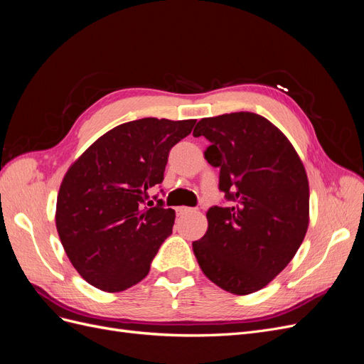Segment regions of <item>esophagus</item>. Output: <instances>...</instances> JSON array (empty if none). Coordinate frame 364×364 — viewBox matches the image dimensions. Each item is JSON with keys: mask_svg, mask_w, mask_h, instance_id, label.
Instances as JSON below:
<instances>
[{"mask_svg": "<svg viewBox=\"0 0 364 364\" xmlns=\"http://www.w3.org/2000/svg\"><path fill=\"white\" fill-rule=\"evenodd\" d=\"M176 211H178L179 215H185V214H188V213H194V209L193 208H186V206H179L178 209H176Z\"/></svg>", "mask_w": 364, "mask_h": 364, "instance_id": "1", "label": "esophagus"}]
</instances>
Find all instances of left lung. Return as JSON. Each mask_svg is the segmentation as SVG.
Returning <instances> with one entry per match:
<instances>
[{"instance_id":"obj_1","label":"left lung","mask_w":364,"mask_h":364,"mask_svg":"<svg viewBox=\"0 0 364 364\" xmlns=\"http://www.w3.org/2000/svg\"><path fill=\"white\" fill-rule=\"evenodd\" d=\"M193 135L211 142L205 159L220 170L218 190L229 202L208 209L206 234L193 243L197 262L220 289L258 291L287 267L306 234L304 164L282 132L253 112L202 118Z\"/></svg>"}]
</instances>
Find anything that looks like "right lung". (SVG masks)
I'll list each match as a JSON object with an SVG mask.
<instances>
[{
	"label": "right lung",
	"mask_w": 364,
	"mask_h": 364,
	"mask_svg": "<svg viewBox=\"0 0 364 364\" xmlns=\"http://www.w3.org/2000/svg\"><path fill=\"white\" fill-rule=\"evenodd\" d=\"M196 119L141 118L98 138L62 181L56 228L80 277L103 291H123L147 277L174 225V209L153 205L173 146ZM156 200V197H153Z\"/></svg>",
	"instance_id": "obj_1"
}]
</instances>
